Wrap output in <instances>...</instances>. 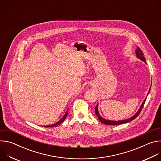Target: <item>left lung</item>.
<instances>
[{
    "mask_svg": "<svg viewBox=\"0 0 161 161\" xmlns=\"http://www.w3.org/2000/svg\"><path fill=\"white\" fill-rule=\"evenodd\" d=\"M136 57H137V58H138L139 59L142 60L143 62H144L145 63H146V60H145V57H143V52L142 51V50H141L139 47H137V49L136 50ZM151 85H152V83H151ZM150 88H151V86L150 87V89H149V90H148V92L147 96H148V95L149 93H150ZM147 97L145 99V100H144L143 102L142 103V105H141L140 109H138V111H137L136 112V113L135 114H134V115H133L132 117H131L130 118H129V119H126V120H119V121H114V120H106V119L103 118V117L100 115V114H99V110H98V104H97V105L95 107L96 114V115L97 116L99 120L102 123H103V124H106V125H119V124H122L127 123V122H129L133 120L134 119H135L137 116L139 115V114H140V113L141 112V111H142V108H143V106H144V104H145V101H146Z\"/></svg>",
    "mask_w": 161,
    "mask_h": 161,
    "instance_id": "1",
    "label": "left lung"
}]
</instances>
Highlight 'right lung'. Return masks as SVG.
Wrapping results in <instances>:
<instances>
[{"label": "right lung", "instance_id": "right-lung-1", "mask_svg": "<svg viewBox=\"0 0 161 161\" xmlns=\"http://www.w3.org/2000/svg\"><path fill=\"white\" fill-rule=\"evenodd\" d=\"M68 109H69V108L67 109V110L66 111V112H65V114L64 115V117L59 120V121H58L57 122H56L55 124H52V125H46V126H43V127H56V126H57V125H60L62 122H64V120L65 119V118L67 117V114H68Z\"/></svg>", "mask_w": 161, "mask_h": 161}]
</instances>
